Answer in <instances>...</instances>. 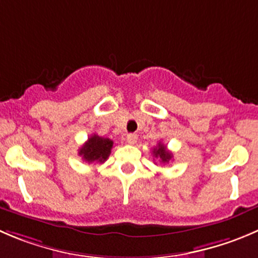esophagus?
<instances>
[{
	"instance_id": "34e87169",
	"label": "esophagus",
	"mask_w": 258,
	"mask_h": 258,
	"mask_svg": "<svg viewBox=\"0 0 258 258\" xmlns=\"http://www.w3.org/2000/svg\"><path fill=\"white\" fill-rule=\"evenodd\" d=\"M126 140H127V142H128L130 145H135V144H136V141H137V135L128 134L126 136Z\"/></svg>"
}]
</instances>
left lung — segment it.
<instances>
[{"label": "left lung", "mask_w": 258, "mask_h": 258, "mask_svg": "<svg viewBox=\"0 0 258 258\" xmlns=\"http://www.w3.org/2000/svg\"><path fill=\"white\" fill-rule=\"evenodd\" d=\"M152 154H154L155 157H159V159L161 160V162H164V164L165 162H169L172 157L171 152H170L169 150H166V146H165V145H162L161 142H159V145L155 147L154 151H152Z\"/></svg>", "instance_id": "8db88e82"}]
</instances>
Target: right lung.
<instances>
[{
	"mask_svg": "<svg viewBox=\"0 0 258 258\" xmlns=\"http://www.w3.org/2000/svg\"><path fill=\"white\" fill-rule=\"evenodd\" d=\"M113 147V141L111 139H104L98 135H92L88 141L79 149V156L84 161L89 162H104L108 159L111 150Z\"/></svg>",
	"mask_w": 258,
	"mask_h": 258,
	"instance_id": "1",
	"label": "right lung"
}]
</instances>
